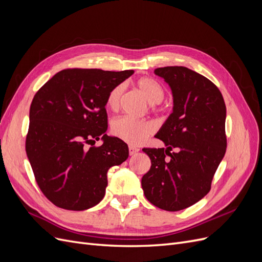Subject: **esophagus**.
I'll return each mask as SVG.
<instances>
[{
  "mask_svg": "<svg viewBox=\"0 0 262 262\" xmlns=\"http://www.w3.org/2000/svg\"><path fill=\"white\" fill-rule=\"evenodd\" d=\"M139 150H140V148L137 147V146H133V145H130V146H129V154H130V155L137 154V153L139 152Z\"/></svg>",
  "mask_w": 262,
  "mask_h": 262,
  "instance_id": "34e87169",
  "label": "esophagus"
}]
</instances>
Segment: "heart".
Listing matches in <instances>:
<instances>
[{
	"instance_id": "obj_1",
	"label": "heart",
	"mask_w": 262,
	"mask_h": 262,
	"mask_svg": "<svg viewBox=\"0 0 262 262\" xmlns=\"http://www.w3.org/2000/svg\"><path fill=\"white\" fill-rule=\"evenodd\" d=\"M138 87L145 95L150 104H160L165 96L163 85L152 77H142L138 81ZM124 85L118 84L113 87L107 96V106L117 110L120 105ZM112 131L114 136L128 142L130 144H140L144 142L154 131V125L144 120H137L131 117L118 118L113 122Z\"/></svg>"
}]
</instances>
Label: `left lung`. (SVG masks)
Listing matches in <instances>:
<instances>
[{
    "instance_id": "1",
    "label": "left lung",
    "mask_w": 262,
    "mask_h": 262,
    "mask_svg": "<svg viewBox=\"0 0 262 262\" xmlns=\"http://www.w3.org/2000/svg\"><path fill=\"white\" fill-rule=\"evenodd\" d=\"M154 73L169 85L173 107L155 136L167 147L143 148L152 165L141 184L150 203L175 212L200 201L210 191L226 152V107L217 87L192 70L165 67ZM172 148L179 152L170 154Z\"/></svg>"
}]
</instances>
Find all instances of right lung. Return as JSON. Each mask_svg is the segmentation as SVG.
Instances as JSON below:
<instances>
[{"instance_id": "add662e5", "label": "right lung", "mask_w": 262, "mask_h": 262, "mask_svg": "<svg viewBox=\"0 0 262 262\" xmlns=\"http://www.w3.org/2000/svg\"><path fill=\"white\" fill-rule=\"evenodd\" d=\"M133 73L67 69L36 93L26 153L39 188L57 207L71 211L95 207L105 195L108 169L128 158V145L106 134L105 106L110 90ZM100 137V147L85 149Z\"/></svg>"}]
</instances>
